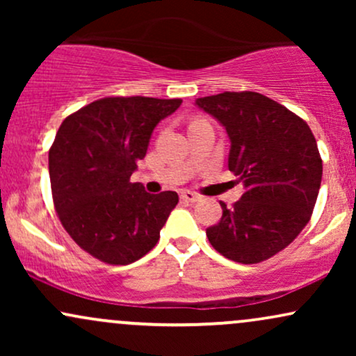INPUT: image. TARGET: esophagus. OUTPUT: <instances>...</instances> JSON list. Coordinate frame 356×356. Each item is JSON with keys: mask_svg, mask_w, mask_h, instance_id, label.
Masks as SVG:
<instances>
[{"mask_svg": "<svg viewBox=\"0 0 356 356\" xmlns=\"http://www.w3.org/2000/svg\"><path fill=\"white\" fill-rule=\"evenodd\" d=\"M181 199L186 202H197L201 201V195H197L195 192H191V191H184L181 192Z\"/></svg>", "mask_w": 356, "mask_h": 356, "instance_id": "34e87169", "label": "esophagus"}]
</instances>
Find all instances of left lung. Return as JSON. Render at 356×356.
I'll return each instance as SVG.
<instances>
[{"label":"left lung","instance_id":"obj_1","mask_svg":"<svg viewBox=\"0 0 356 356\" xmlns=\"http://www.w3.org/2000/svg\"><path fill=\"white\" fill-rule=\"evenodd\" d=\"M226 129L227 167L243 182L234 206L207 227L216 251L254 264L275 256L303 231L316 204L323 164L308 124L256 92H224L195 100Z\"/></svg>","mask_w":356,"mask_h":356}]
</instances>
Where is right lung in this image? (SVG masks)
Masks as SVG:
<instances>
[{
  "mask_svg": "<svg viewBox=\"0 0 356 356\" xmlns=\"http://www.w3.org/2000/svg\"><path fill=\"white\" fill-rule=\"evenodd\" d=\"M181 99L107 97L63 120L50 154L51 194L65 231L108 264H130L157 244L174 191L149 194L130 182L154 129L181 107Z\"/></svg>",
  "mask_w": 356,
  "mask_h": 356,
  "instance_id": "add662e5",
  "label": "right lung"
}]
</instances>
